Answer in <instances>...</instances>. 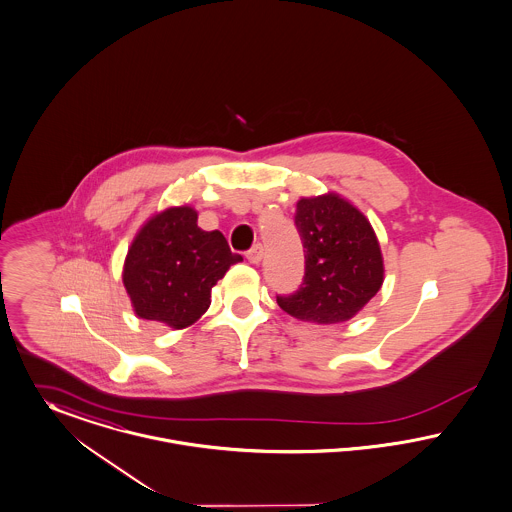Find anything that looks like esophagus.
I'll list each match as a JSON object with an SVG mask.
<instances>
[{"label": "esophagus", "mask_w": 512, "mask_h": 512, "mask_svg": "<svg viewBox=\"0 0 512 512\" xmlns=\"http://www.w3.org/2000/svg\"><path fill=\"white\" fill-rule=\"evenodd\" d=\"M263 255H265L263 245H261V243H255V245L247 251V261H249V263H253V265H257V263H261V261H263Z\"/></svg>", "instance_id": "34e87169"}]
</instances>
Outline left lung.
I'll list each match as a JSON object with an SVG mask.
<instances>
[{
	"mask_svg": "<svg viewBox=\"0 0 512 512\" xmlns=\"http://www.w3.org/2000/svg\"><path fill=\"white\" fill-rule=\"evenodd\" d=\"M305 247L300 288L276 303L301 321L352 319L383 284V257L367 218L338 195L300 199L294 216Z\"/></svg>",
	"mask_w": 512,
	"mask_h": 512,
	"instance_id": "obj_1",
	"label": "left lung"
}]
</instances>
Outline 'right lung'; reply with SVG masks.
<instances>
[{"instance_id":"1","label":"right lung","mask_w":512,"mask_h":512,"mask_svg":"<svg viewBox=\"0 0 512 512\" xmlns=\"http://www.w3.org/2000/svg\"><path fill=\"white\" fill-rule=\"evenodd\" d=\"M243 261L226 238L197 226L191 207H174L151 218L131 243L123 284L141 319L183 329L211 305V288Z\"/></svg>"}]
</instances>
